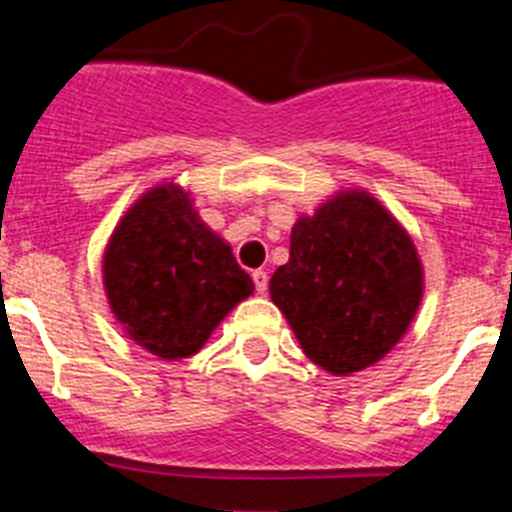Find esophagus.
<instances>
[{"label":"esophagus","mask_w":512,"mask_h":512,"mask_svg":"<svg viewBox=\"0 0 512 512\" xmlns=\"http://www.w3.org/2000/svg\"><path fill=\"white\" fill-rule=\"evenodd\" d=\"M253 284H256V292L259 295H266V287H269V274L264 269L253 271Z\"/></svg>","instance_id":"obj_1"}]
</instances>
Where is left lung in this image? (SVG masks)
<instances>
[{
  "label": "left lung",
  "instance_id": "1",
  "mask_svg": "<svg viewBox=\"0 0 512 512\" xmlns=\"http://www.w3.org/2000/svg\"><path fill=\"white\" fill-rule=\"evenodd\" d=\"M312 364L336 377L390 354L423 300V264L413 238L374 194L336 192L297 217L289 261L269 282Z\"/></svg>",
  "mask_w": 512,
  "mask_h": 512
}]
</instances>
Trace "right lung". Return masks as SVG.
<instances>
[{"label": "right lung", "mask_w": 512, "mask_h": 512, "mask_svg": "<svg viewBox=\"0 0 512 512\" xmlns=\"http://www.w3.org/2000/svg\"><path fill=\"white\" fill-rule=\"evenodd\" d=\"M104 295L130 341L158 359L194 356L253 282L176 182L143 192L102 256Z\"/></svg>", "instance_id": "right-lung-1"}]
</instances>
